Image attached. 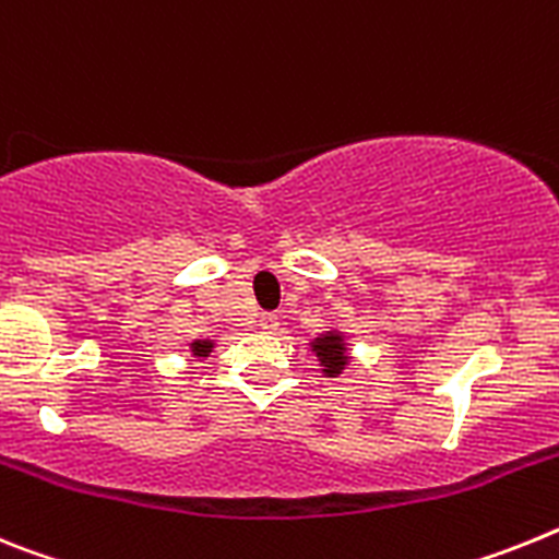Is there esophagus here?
I'll return each mask as SVG.
<instances>
[{"label":"esophagus","instance_id":"34e87169","mask_svg":"<svg viewBox=\"0 0 559 559\" xmlns=\"http://www.w3.org/2000/svg\"><path fill=\"white\" fill-rule=\"evenodd\" d=\"M257 324H260V330H263V333H274V330L280 328V319H276L274 313H263Z\"/></svg>","mask_w":559,"mask_h":559}]
</instances>
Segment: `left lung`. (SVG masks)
I'll return each mask as SVG.
<instances>
[{"instance_id":"8db88e82","label":"left lung","mask_w":559,"mask_h":559,"mask_svg":"<svg viewBox=\"0 0 559 559\" xmlns=\"http://www.w3.org/2000/svg\"><path fill=\"white\" fill-rule=\"evenodd\" d=\"M310 353L319 360V372L324 378H338L353 360V349H349V335L341 328H330L310 338Z\"/></svg>"}]
</instances>
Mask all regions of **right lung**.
Instances as JSON below:
<instances>
[{
  "mask_svg": "<svg viewBox=\"0 0 559 559\" xmlns=\"http://www.w3.org/2000/svg\"><path fill=\"white\" fill-rule=\"evenodd\" d=\"M215 347H218L215 338H192L190 344H187V353H190V360H206Z\"/></svg>",
  "mask_w": 559,
  "mask_h": 559,
  "instance_id": "right-lung-1",
  "label": "right lung"
}]
</instances>
